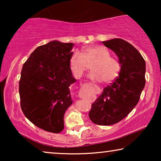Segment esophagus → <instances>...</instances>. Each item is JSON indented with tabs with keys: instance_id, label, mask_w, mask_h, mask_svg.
Returning <instances> with one entry per match:
<instances>
[{
	"instance_id": "1",
	"label": "esophagus",
	"mask_w": 161,
	"mask_h": 161,
	"mask_svg": "<svg viewBox=\"0 0 161 161\" xmlns=\"http://www.w3.org/2000/svg\"><path fill=\"white\" fill-rule=\"evenodd\" d=\"M88 84L89 86H92V85H94V84H92V83H89V84Z\"/></svg>"
}]
</instances>
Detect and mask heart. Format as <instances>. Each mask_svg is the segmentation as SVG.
Listing matches in <instances>:
<instances>
[{
  "instance_id": "heart-1",
  "label": "heart",
  "mask_w": 161,
  "mask_h": 161,
  "mask_svg": "<svg viewBox=\"0 0 161 161\" xmlns=\"http://www.w3.org/2000/svg\"><path fill=\"white\" fill-rule=\"evenodd\" d=\"M92 64L93 71L89 74V77L96 81L102 80L105 83L115 80L121 69L119 62L110 56L109 51L102 46L86 48L82 54L76 51L69 60L71 71L77 78H80Z\"/></svg>"
}]
</instances>
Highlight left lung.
<instances>
[{"label":"left lung","instance_id":"8db88e82","mask_svg":"<svg viewBox=\"0 0 161 161\" xmlns=\"http://www.w3.org/2000/svg\"><path fill=\"white\" fill-rule=\"evenodd\" d=\"M102 43L118 56L121 70L92 103L89 117L97 125L109 126L124 119L138 103L146 84V62L133 45L121 38Z\"/></svg>","mask_w":161,"mask_h":161}]
</instances>
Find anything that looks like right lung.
<instances>
[{"mask_svg":"<svg viewBox=\"0 0 161 161\" xmlns=\"http://www.w3.org/2000/svg\"><path fill=\"white\" fill-rule=\"evenodd\" d=\"M73 43L52 41L37 47L24 63L19 81L24 115L40 129L58 133L72 103L69 86L76 81L69 66Z\"/></svg>","mask_w":161,"mask_h":161,"instance_id":"1","label":"right lung"}]
</instances>
